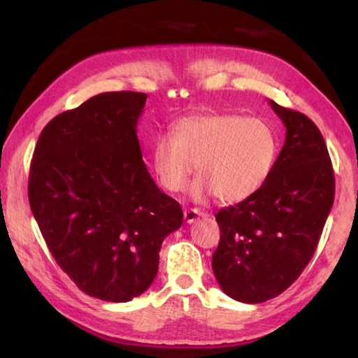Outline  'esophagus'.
<instances>
[{"label": "esophagus", "mask_w": 358, "mask_h": 358, "mask_svg": "<svg viewBox=\"0 0 358 358\" xmlns=\"http://www.w3.org/2000/svg\"><path fill=\"white\" fill-rule=\"evenodd\" d=\"M200 215H204V214H201L199 209H185V222L189 224L194 223Z\"/></svg>", "instance_id": "esophagus-1"}]
</instances>
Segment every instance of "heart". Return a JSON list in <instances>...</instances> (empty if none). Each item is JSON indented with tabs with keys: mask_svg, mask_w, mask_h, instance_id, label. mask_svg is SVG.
Listing matches in <instances>:
<instances>
[{
	"mask_svg": "<svg viewBox=\"0 0 358 358\" xmlns=\"http://www.w3.org/2000/svg\"><path fill=\"white\" fill-rule=\"evenodd\" d=\"M154 172L166 191L178 192L195 171V200L250 199L268 181L278 157V136L268 121L231 112L192 113L175 121L172 134L155 136Z\"/></svg>",
	"mask_w": 358,
	"mask_h": 358,
	"instance_id": "1",
	"label": "heart"
}]
</instances>
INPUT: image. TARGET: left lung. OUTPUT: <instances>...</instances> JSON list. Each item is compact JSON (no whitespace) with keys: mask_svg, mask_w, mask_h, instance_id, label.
<instances>
[{"mask_svg":"<svg viewBox=\"0 0 358 358\" xmlns=\"http://www.w3.org/2000/svg\"><path fill=\"white\" fill-rule=\"evenodd\" d=\"M286 140L260 191L220 209L212 269L231 299L263 303L280 295L313 258L334 204L336 180L322 132L305 113L275 101Z\"/></svg>","mask_w":358,"mask_h":358,"instance_id":"8db88e82","label":"left lung"}]
</instances>
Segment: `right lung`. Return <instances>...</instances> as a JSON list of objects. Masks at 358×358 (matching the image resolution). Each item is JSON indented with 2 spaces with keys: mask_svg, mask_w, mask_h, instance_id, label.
Segmentation results:
<instances>
[{
  "mask_svg": "<svg viewBox=\"0 0 358 358\" xmlns=\"http://www.w3.org/2000/svg\"><path fill=\"white\" fill-rule=\"evenodd\" d=\"M141 92H106L50 120L38 138L29 203L50 254L83 292L124 303L152 285L180 204L143 162Z\"/></svg>",
  "mask_w": 358,
  "mask_h": 358,
  "instance_id": "right-lung-1",
  "label": "right lung"
}]
</instances>
